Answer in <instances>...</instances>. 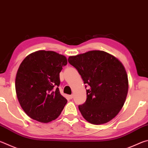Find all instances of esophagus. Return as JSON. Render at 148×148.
<instances>
[{"label":"esophagus","mask_w":148,"mask_h":148,"mask_svg":"<svg viewBox=\"0 0 148 148\" xmlns=\"http://www.w3.org/2000/svg\"><path fill=\"white\" fill-rule=\"evenodd\" d=\"M70 99H73V97H74V95H70Z\"/></svg>","instance_id":"1"}]
</instances>
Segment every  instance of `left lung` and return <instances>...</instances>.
<instances>
[{"label":"left lung","mask_w":148,"mask_h":148,"mask_svg":"<svg viewBox=\"0 0 148 148\" xmlns=\"http://www.w3.org/2000/svg\"><path fill=\"white\" fill-rule=\"evenodd\" d=\"M68 60L77 70L84 83L89 86L86 102L78 106L84 118L94 125L113 119L121 111L128 93V76L123 64L116 57L101 50L70 56Z\"/></svg>","instance_id":"8db88e82"}]
</instances>
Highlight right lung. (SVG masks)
<instances>
[{
	"label": "right lung",
	"mask_w": 148,
	"mask_h": 148,
	"mask_svg": "<svg viewBox=\"0 0 148 148\" xmlns=\"http://www.w3.org/2000/svg\"><path fill=\"white\" fill-rule=\"evenodd\" d=\"M66 64L64 56L45 50L28 55L20 64L15 82L17 97L32 119L47 123L60 116L67 100L57 87L60 72Z\"/></svg>",
	"instance_id": "right-lung-1"
}]
</instances>
